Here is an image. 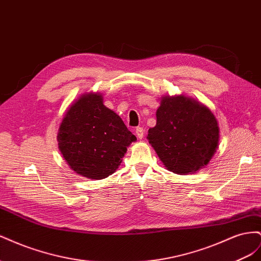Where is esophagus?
<instances>
[{
  "label": "esophagus",
  "instance_id": "esophagus-1",
  "mask_svg": "<svg viewBox=\"0 0 261 261\" xmlns=\"http://www.w3.org/2000/svg\"><path fill=\"white\" fill-rule=\"evenodd\" d=\"M135 134H136V136L139 138V139H141L144 137V128L143 127H137L136 129H135Z\"/></svg>",
  "mask_w": 261,
  "mask_h": 261
}]
</instances>
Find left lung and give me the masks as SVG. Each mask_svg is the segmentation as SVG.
I'll return each instance as SVG.
<instances>
[{
	"label": "left lung",
	"mask_w": 261,
	"mask_h": 261,
	"mask_svg": "<svg viewBox=\"0 0 261 261\" xmlns=\"http://www.w3.org/2000/svg\"><path fill=\"white\" fill-rule=\"evenodd\" d=\"M156 124L147 139L169 171L193 174L210 162L219 148L220 127L210 109L193 98L163 96Z\"/></svg>",
	"instance_id": "left-lung-1"
}]
</instances>
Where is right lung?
<instances>
[{"label":"right lung","instance_id":"1","mask_svg":"<svg viewBox=\"0 0 261 261\" xmlns=\"http://www.w3.org/2000/svg\"><path fill=\"white\" fill-rule=\"evenodd\" d=\"M59 149L78 175L106 178L120 167L137 138L122 118L103 105L99 92H85L68 107L58 130Z\"/></svg>","mask_w":261,"mask_h":261}]
</instances>
